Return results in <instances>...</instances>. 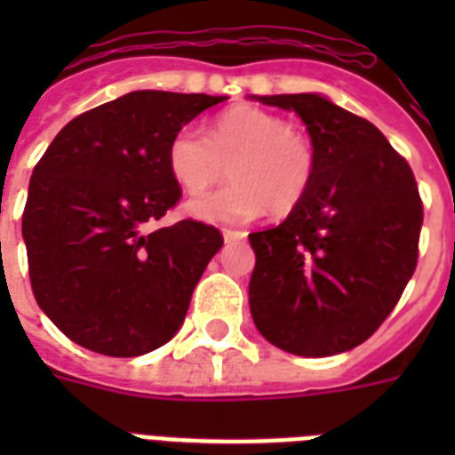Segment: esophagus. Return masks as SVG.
I'll use <instances>...</instances> for the list:
<instances>
[{
  "label": "esophagus",
  "instance_id": "esophagus-1",
  "mask_svg": "<svg viewBox=\"0 0 455 455\" xmlns=\"http://www.w3.org/2000/svg\"><path fill=\"white\" fill-rule=\"evenodd\" d=\"M221 235H224V241H241V238H245V231H235V228H224V231H221Z\"/></svg>",
  "mask_w": 455,
  "mask_h": 455
}]
</instances>
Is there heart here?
I'll return each instance as SVG.
<instances>
[{
	"label": "heart",
	"instance_id": "heart-1",
	"mask_svg": "<svg viewBox=\"0 0 455 455\" xmlns=\"http://www.w3.org/2000/svg\"><path fill=\"white\" fill-rule=\"evenodd\" d=\"M167 167L184 191L200 193L234 174V184L186 203V214L200 221L241 224L269 207L288 214L309 191L316 170L314 146L291 130L283 117L255 106L221 113L210 139L184 127L167 146Z\"/></svg>",
	"mask_w": 455,
	"mask_h": 455
}]
</instances>
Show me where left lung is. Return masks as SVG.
Listing matches in <instances>:
<instances>
[{"mask_svg": "<svg viewBox=\"0 0 455 455\" xmlns=\"http://www.w3.org/2000/svg\"><path fill=\"white\" fill-rule=\"evenodd\" d=\"M295 110L316 170L278 227L250 234V314L271 345L332 356L373 335L413 276L423 203L382 132L321 94L252 96Z\"/></svg>", "mask_w": 455, "mask_h": 455, "instance_id": "left-lung-1", "label": "left lung"}]
</instances>
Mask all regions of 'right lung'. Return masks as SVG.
I'll return each mask as SVG.
<instances>
[{
	"instance_id": "right-lung-1",
	"label": "right lung",
	"mask_w": 455,
	"mask_h": 455,
	"mask_svg": "<svg viewBox=\"0 0 455 455\" xmlns=\"http://www.w3.org/2000/svg\"><path fill=\"white\" fill-rule=\"evenodd\" d=\"M227 96L141 89L82 113L32 172L23 212L30 283L66 338L106 356H141L184 323L224 238L184 220L148 231L181 198L167 146Z\"/></svg>"
}]
</instances>
